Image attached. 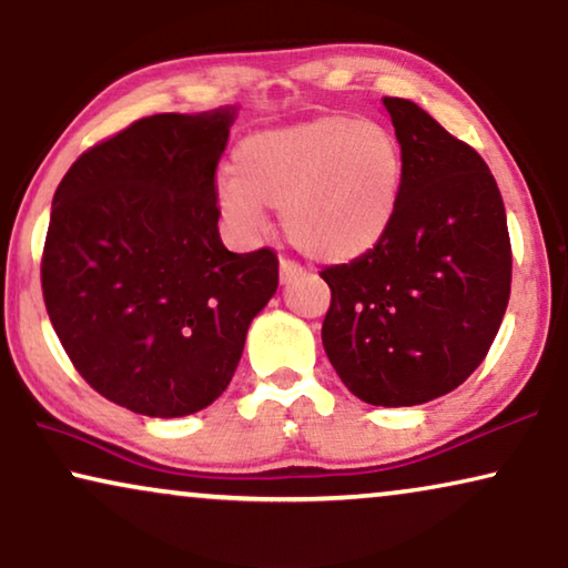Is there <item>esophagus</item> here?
<instances>
[{"mask_svg": "<svg viewBox=\"0 0 568 568\" xmlns=\"http://www.w3.org/2000/svg\"><path fill=\"white\" fill-rule=\"evenodd\" d=\"M304 277V270L298 267V264H293L288 260H280V283L283 285H291L293 280Z\"/></svg>", "mask_w": 568, "mask_h": 568, "instance_id": "esophagus-1", "label": "esophagus"}]
</instances>
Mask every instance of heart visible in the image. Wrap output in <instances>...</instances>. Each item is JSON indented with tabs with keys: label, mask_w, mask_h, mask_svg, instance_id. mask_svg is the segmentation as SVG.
Masks as SVG:
<instances>
[{
	"label": "heart",
	"mask_w": 568,
	"mask_h": 568,
	"mask_svg": "<svg viewBox=\"0 0 568 568\" xmlns=\"http://www.w3.org/2000/svg\"><path fill=\"white\" fill-rule=\"evenodd\" d=\"M233 176L215 202L236 236L262 233V207L280 210L293 248L322 264L372 254L395 223L403 150L387 126L366 119L316 116L248 134L233 150Z\"/></svg>",
	"instance_id": "heart-1"
}]
</instances>
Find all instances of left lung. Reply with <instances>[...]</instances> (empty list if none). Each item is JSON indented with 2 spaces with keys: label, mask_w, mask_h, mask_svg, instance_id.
Wrapping results in <instances>:
<instances>
[{
  "label": "left lung",
  "mask_w": 568,
  "mask_h": 568,
  "mask_svg": "<svg viewBox=\"0 0 568 568\" xmlns=\"http://www.w3.org/2000/svg\"><path fill=\"white\" fill-rule=\"evenodd\" d=\"M403 150L387 239L322 272L327 358L368 405L410 407L457 389L486 358L511 291V244L494 173L418 103L382 98Z\"/></svg>",
  "instance_id": "left-lung-1"
}]
</instances>
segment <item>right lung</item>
I'll return each mask as SVG.
<instances>
[{"mask_svg":"<svg viewBox=\"0 0 568 568\" xmlns=\"http://www.w3.org/2000/svg\"><path fill=\"white\" fill-rule=\"evenodd\" d=\"M239 105L155 113L82 153L57 186L41 285L98 395L150 418L213 405L277 291L270 248L217 233L215 169Z\"/></svg>","mask_w":568,"mask_h":568,"instance_id":"add662e5","label":"right lung"}]
</instances>
